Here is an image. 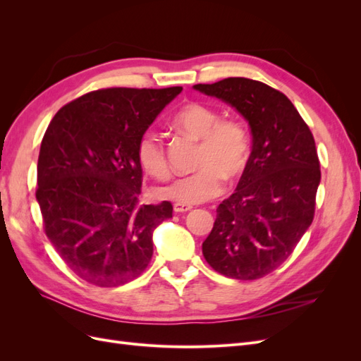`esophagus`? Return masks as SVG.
Returning <instances> with one entry per match:
<instances>
[{
    "mask_svg": "<svg viewBox=\"0 0 361 361\" xmlns=\"http://www.w3.org/2000/svg\"><path fill=\"white\" fill-rule=\"evenodd\" d=\"M192 206H190V204H185V203H174L173 204V209H174V212H187V211H190Z\"/></svg>",
    "mask_w": 361,
    "mask_h": 361,
    "instance_id": "esophagus-1",
    "label": "esophagus"
}]
</instances>
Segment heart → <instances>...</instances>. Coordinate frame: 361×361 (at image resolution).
<instances>
[{
    "mask_svg": "<svg viewBox=\"0 0 361 361\" xmlns=\"http://www.w3.org/2000/svg\"><path fill=\"white\" fill-rule=\"evenodd\" d=\"M174 126L199 141L192 174L157 190L158 197L185 204L203 203L224 191V178L233 180L248 166L251 138L239 118L221 117L214 106L200 102L185 105L174 116ZM137 159L143 170L157 179L170 176V164L161 138L146 133L138 138Z\"/></svg>",
    "mask_w": 361,
    "mask_h": 361,
    "instance_id": "1",
    "label": "heart"
}]
</instances>
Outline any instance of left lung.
Masks as SVG:
<instances>
[{
	"label": "left lung",
	"mask_w": 361,
	"mask_h": 361,
	"mask_svg": "<svg viewBox=\"0 0 361 361\" xmlns=\"http://www.w3.org/2000/svg\"><path fill=\"white\" fill-rule=\"evenodd\" d=\"M235 106L253 135L236 191L216 207L203 256L220 274L256 280L276 271L310 227L321 182L310 128L286 94L250 78L195 84Z\"/></svg>",
	"instance_id": "1"
}]
</instances>
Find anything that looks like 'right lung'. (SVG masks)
Returning a JSON list of instances; mask_svg holds the SVG:
<instances>
[{"label": "right lung", "instance_id": "1", "mask_svg": "<svg viewBox=\"0 0 361 361\" xmlns=\"http://www.w3.org/2000/svg\"><path fill=\"white\" fill-rule=\"evenodd\" d=\"M182 87H110L61 106L42 140L36 199L54 248L99 288L137 279L154 255L152 233L170 202L141 204L138 138Z\"/></svg>", "mask_w": 361, "mask_h": 361}]
</instances>
